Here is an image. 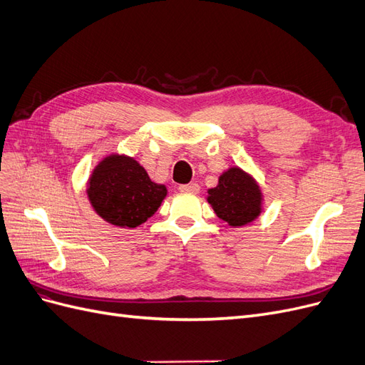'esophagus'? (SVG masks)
<instances>
[{
  "label": "esophagus",
  "instance_id": "34e87169",
  "mask_svg": "<svg viewBox=\"0 0 365 365\" xmlns=\"http://www.w3.org/2000/svg\"><path fill=\"white\" fill-rule=\"evenodd\" d=\"M180 190L185 192V193H197V192H200V184H197V182L182 184V185H180Z\"/></svg>",
  "mask_w": 365,
  "mask_h": 365
}]
</instances>
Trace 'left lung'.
I'll return each instance as SVG.
<instances>
[{
  "mask_svg": "<svg viewBox=\"0 0 365 365\" xmlns=\"http://www.w3.org/2000/svg\"><path fill=\"white\" fill-rule=\"evenodd\" d=\"M207 201L219 219L230 227H244L262 213L260 187L250 173L240 168H230L219 176V182L208 189Z\"/></svg>",
  "mask_w": 365,
  "mask_h": 365,
  "instance_id": "left-lung-1",
  "label": "left lung"
}]
</instances>
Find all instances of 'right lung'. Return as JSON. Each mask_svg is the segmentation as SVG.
Masks as SVG:
<instances>
[{"label":"right lung","instance_id":"right-lung-1","mask_svg":"<svg viewBox=\"0 0 365 365\" xmlns=\"http://www.w3.org/2000/svg\"><path fill=\"white\" fill-rule=\"evenodd\" d=\"M86 193L96 213L106 222L135 228L155 215L168 189L153 182L134 158L111 153L96 165Z\"/></svg>","mask_w":365,"mask_h":365}]
</instances>
